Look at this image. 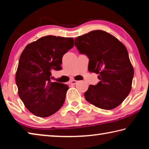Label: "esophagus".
<instances>
[{"mask_svg": "<svg viewBox=\"0 0 149 149\" xmlns=\"http://www.w3.org/2000/svg\"><path fill=\"white\" fill-rule=\"evenodd\" d=\"M77 83V81L74 80V79L70 80V84H72V85H75V84H76Z\"/></svg>", "mask_w": 149, "mask_h": 149, "instance_id": "34e87169", "label": "esophagus"}]
</instances>
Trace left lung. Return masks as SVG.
Wrapping results in <instances>:
<instances>
[{"label": "left lung", "mask_w": 149, "mask_h": 149, "mask_svg": "<svg viewBox=\"0 0 149 149\" xmlns=\"http://www.w3.org/2000/svg\"><path fill=\"white\" fill-rule=\"evenodd\" d=\"M75 46L89 59V71L99 74L100 81L89 85L84 94L85 99L104 110L119 106L131 91L134 75L125 47L102 30L77 37Z\"/></svg>", "instance_id": "1"}]
</instances>
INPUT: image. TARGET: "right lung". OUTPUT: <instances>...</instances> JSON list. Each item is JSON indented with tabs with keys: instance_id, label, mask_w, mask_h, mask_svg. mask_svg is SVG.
I'll use <instances>...</instances> for the list:
<instances>
[{
	"instance_id": "obj_1",
	"label": "right lung",
	"mask_w": 149,
	"mask_h": 149,
	"mask_svg": "<svg viewBox=\"0 0 149 149\" xmlns=\"http://www.w3.org/2000/svg\"><path fill=\"white\" fill-rule=\"evenodd\" d=\"M73 47L72 37L48 35L27 45L22 52L16 74L18 95L37 116H50L64 104L68 86L52 82L51 71L62 70V57Z\"/></svg>"
}]
</instances>
